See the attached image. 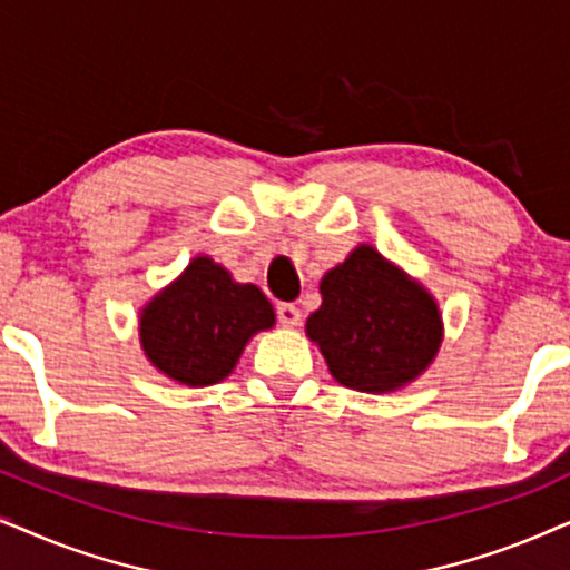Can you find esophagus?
<instances>
[{
    "instance_id": "esophagus-1",
    "label": "esophagus",
    "mask_w": 570,
    "mask_h": 570,
    "mask_svg": "<svg viewBox=\"0 0 570 570\" xmlns=\"http://www.w3.org/2000/svg\"><path fill=\"white\" fill-rule=\"evenodd\" d=\"M277 318H279V324H283V326H298L301 324V308L293 306V303H279Z\"/></svg>"
}]
</instances>
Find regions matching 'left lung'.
I'll return each mask as SVG.
<instances>
[{"instance_id": "1", "label": "left lung", "mask_w": 570, "mask_h": 570, "mask_svg": "<svg viewBox=\"0 0 570 570\" xmlns=\"http://www.w3.org/2000/svg\"><path fill=\"white\" fill-rule=\"evenodd\" d=\"M318 293L322 306L306 318V337L342 386L389 394L431 368L443 342L439 301L371 244L326 269Z\"/></svg>"}]
</instances>
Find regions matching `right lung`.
<instances>
[{"label":"right lung","mask_w":570,"mask_h":570,"mask_svg":"<svg viewBox=\"0 0 570 570\" xmlns=\"http://www.w3.org/2000/svg\"><path fill=\"white\" fill-rule=\"evenodd\" d=\"M272 326L267 295L199 254L139 308V345L163 376L202 389L228 379L254 334Z\"/></svg>","instance_id":"add662e5"}]
</instances>
